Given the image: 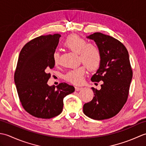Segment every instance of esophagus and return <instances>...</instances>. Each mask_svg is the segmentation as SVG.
<instances>
[{"label": "esophagus", "instance_id": "esophagus-1", "mask_svg": "<svg viewBox=\"0 0 146 146\" xmlns=\"http://www.w3.org/2000/svg\"><path fill=\"white\" fill-rule=\"evenodd\" d=\"M82 87H79V86H75V90L76 91H80L82 89Z\"/></svg>", "mask_w": 146, "mask_h": 146}]
</instances>
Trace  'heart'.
I'll list each match as a JSON object with an SVG mask.
<instances>
[{
  "label": "heart",
  "instance_id": "heart-1",
  "mask_svg": "<svg viewBox=\"0 0 146 146\" xmlns=\"http://www.w3.org/2000/svg\"><path fill=\"white\" fill-rule=\"evenodd\" d=\"M64 46L71 51L78 54L79 60L90 71L97 70L100 66L102 54L97 46L88 44L86 39L75 35H70L65 40ZM52 61L55 65L59 63V54L54 52L52 54ZM85 67L79 66L68 71L64 75V79L75 85L82 84L84 80Z\"/></svg>",
  "mask_w": 146,
  "mask_h": 146
}]
</instances>
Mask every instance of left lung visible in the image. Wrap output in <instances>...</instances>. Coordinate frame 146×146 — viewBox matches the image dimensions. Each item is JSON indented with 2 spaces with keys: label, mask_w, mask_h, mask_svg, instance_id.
<instances>
[{
  "label": "left lung",
  "mask_w": 146,
  "mask_h": 146,
  "mask_svg": "<svg viewBox=\"0 0 146 146\" xmlns=\"http://www.w3.org/2000/svg\"><path fill=\"white\" fill-rule=\"evenodd\" d=\"M87 38L94 40L102 54L100 66L91 80L103 84L100 90L92 88L95 96L83 105V112L94 120L108 119L116 115L127 100L132 78L129 52L119 40L101 33Z\"/></svg>",
  "instance_id": "obj_1"
}]
</instances>
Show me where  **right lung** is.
Returning a JSON list of instances; mask_svg holds the SVG:
<instances>
[{"label":"right lung","mask_w":146,"mask_h":146,"mask_svg":"<svg viewBox=\"0 0 146 146\" xmlns=\"http://www.w3.org/2000/svg\"><path fill=\"white\" fill-rule=\"evenodd\" d=\"M61 35L41 36L24 45L20 52L14 82L21 103L27 112L41 119H51L63 110V98L75 91L74 86L61 83L56 88L47 84L49 71L54 64L52 54Z\"/></svg>","instance_id":"right-lung-1"}]
</instances>
